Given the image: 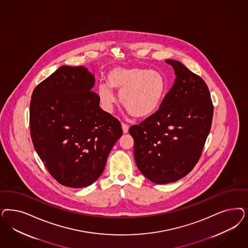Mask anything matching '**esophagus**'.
<instances>
[{
    "instance_id": "1",
    "label": "esophagus",
    "mask_w": 248,
    "mask_h": 248,
    "mask_svg": "<svg viewBox=\"0 0 248 248\" xmlns=\"http://www.w3.org/2000/svg\"><path fill=\"white\" fill-rule=\"evenodd\" d=\"M121 127H122L123 133H125V134H126V133H128V128H129V127H128L127 124H125V123H122V124H121Z\"/></svg>"
}]
</instances>
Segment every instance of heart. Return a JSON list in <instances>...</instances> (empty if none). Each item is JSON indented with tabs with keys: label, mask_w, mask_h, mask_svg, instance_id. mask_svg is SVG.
Segmentation results:
<instances>
[{
	"label": "heart",
	"mask_w": 248,
	"mask_h": 248,
	"mask_svg": "<svg viewBox=\"0 0 248 248\" xmlns=\"http://www.w3.org/2000/svg\"><path fill=\"white\" fill-rule=\"evenodd\" d=\"M108 84H99L97 95L102 108L111 111L116 97L112 89L120 93V103L137 119L153 115L163 102L167 91L164 76L158 71L140 67L115 66L107 76Z\"/></svg>",
	"instance_id": "b5f03b06"
}]
</instances>
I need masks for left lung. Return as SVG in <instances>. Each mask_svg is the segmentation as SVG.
<instances>
[{
  "label": "left lung",
  "mask_w": 248,
  "mask_h": 248,
  "mask_svg": "<svg viewBox=\"0 0 248 248\" xmlns=\"http://www.w3.org/2000/svg\"><path fill=\"white\" fill-rule=\"evenodd\" d=\"M174 84L158 111L129 128L137 167L157 184L187 175L200 159L211 129L214 107L207 85L179 61L167 59Z\"/></svg>",
  "instance_id": "obj_1"
}]
</instances>
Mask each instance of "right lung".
Masks as SVG:
<instances>
[{
  "label": "right lung",
  "mask_w": 248,
  "mask_h": 248,
  "mask_svg": "<svg viewBox=\"0 0 248 248\" xmlns=\"http://www.w3.org/2000/svg\"><path fill=\"white\" fill-rule=\"evenodd\" d=\"M95 77L85 66L62 65L32 92V143L59 184L83 188L102 174L122 135L119 120L99 107Z\"/></svg>",
  "instance_id": "add662e5"
}]
</instances>
